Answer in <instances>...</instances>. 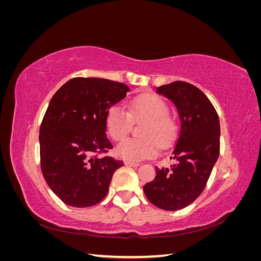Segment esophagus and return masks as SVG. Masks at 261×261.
Instances as JSON below:
<instances>
[{"label":"esophagus","mask_w":261,"mask_h":261,"mask_svg":"<svg viewBox=\"0 0 261 261\" xmlns=\"http://www.w3.org/2000/svg\"><path fill=\"white\" fill-rule=\"evenodd\" d=\"M124 164L127 165V167H138L139 163L137 162H133V161H128V160H125Z\"/></svg>","instance_id":"34e87169"}]
</instances>
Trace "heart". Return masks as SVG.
Here are the masks:
<instances>
[{
  "mask_svg": "<svg viewBox=\"0 0 261 261\" xmlns=\"http://www.w3.org/2000/svg\"><path fill=\"white\" fill-rule=\"evenodd\" d=\"M129 111L114 105L108 110L106 125L114 140L121 141L128 135L132 120H147L143 130V139H126L117 146L116 152L128 161H141L159 153L160 145L169 147L177 135V125L169 113V107L155 94H141L129 102Z\"/></svg>",
  "mask_w": 261,
  "mask_h": 261,
  "instance_id": "obj_1",
  "label": "heart"
}]
</instances>
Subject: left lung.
<instances>
[{"instance_id":"obj_1","label":"left lung","mask_w":261,"mask_h":261,"mask_svg":"<svg viewBox=\"0 0 261 261\" xmlns=\"http://www.w3.org/2000/svg\"><path fill=\"white\" fill-rule=\"evenodd\" d=\"M155 89L176 107L180 129L171 156L175 163L155 168V177L144 186V193L155 207L176 211L195 201L206 187L220 153V122L210 100L194 85L174 82Z\"/></svg>"}]
</instances>
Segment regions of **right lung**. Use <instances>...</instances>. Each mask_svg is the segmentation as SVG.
I'll return each instance as SVG.
<instances>
[{"instance_id": "obj_1", "label": "right lung", "mask_w": 261, "mask_h": 261, "mask_svg": "<svg viewBox=\"0 0 261 261\" xmlns=\"http://www.w3.org/2000/svg\"><path fill=\"white\" fill-rule=\"evenodd\" d=\"M129 87L97 77H76L54 93L41 123V171L52 192L68 206L91 207L109 192L123 161L99 158L113 146L107 138L108 110Z\"/></svg>"}]
</instances>
